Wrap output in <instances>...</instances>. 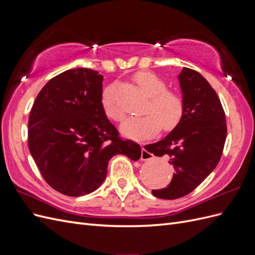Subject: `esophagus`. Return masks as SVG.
I'll return each instance as SVG.
<instances>
[{"label": "esophagus", "mask_w": 255, "mask_h": 255, "mask_svg": "<svg viewBox=\"0 0 255 255\" xmlns=\"http://www.w3.org/2000/svg\"><path fill=\"white\" fill-rule=\"evenodd\" d=\"M153 154L152 153H150V152H148L146 151L143 146L141 148V159L142 160H148V159H151V158H153Z\"/></svg>", "instance_id": "obj_1"}]
</instances>
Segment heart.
<instances>
[{
	"label": "heart",
	"mask_w": 255,
	"mask_h": 255,
	"mask_svg": "<svg viewBox=\"0 0 255 255\" xmlns=\"http://www.w3.org/2000/svg\"><path fill=\"white\" fill-rule=\"evenodd\" d=\"M135 83L149 97L143 115L129 116L122 121L121 133L134 139H142L156 134L161 129L168 132L181 121L184 114V102L180 95L167 89L166 83L152 72H139L135 75ZM101 106L107 118L119 121L123 110L118 101L115 85H109L101 95Z\"/></svg>",
	"instance_id": "1"
}]
</instances>
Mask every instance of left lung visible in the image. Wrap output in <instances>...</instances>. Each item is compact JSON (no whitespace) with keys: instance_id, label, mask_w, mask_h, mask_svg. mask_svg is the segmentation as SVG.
Instances as JSON below:
<instances>
[{"instance_id":"left-lung-1","label":"left lung","mask_w":255,"mask_h":255,"mask_svg":"<svg viewBox=\"0 0 255 255\" xmlns=\"http://www.w3.org/2000/svg\"><path fill=\"white\" fill-rule=\"evenodd\" d=\"M179 82L184 114L172 132L144 149L166 156L173 173L166 188L152 190L160 199H179L197 188L218 165L227 138L226 115L216 91L199 72L183 68Z\"/></svg>"}]
</instances>
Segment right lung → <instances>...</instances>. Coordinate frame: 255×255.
I'll use <instances>...</instances> for the list:
<instances>
[{
    "instance_id": "1",
    "label": "right lung",
    "mask_w": 255,
    "mask_h": 255,
    "mask_svg": "<svg viewBox=\"0 0 255 255\" xmlns=\"http://www.w3.org/2000/svg\"><path fill=\"white\" fill-rule=\"evenodd\" d=\"M103 76L87 68L51 79L38 94L28 119V148L52 188L70 197L98 189L110 159L141 156L140 145L121 139L103 113Z\"/></svg>"
}]
</instances>
